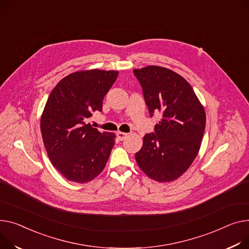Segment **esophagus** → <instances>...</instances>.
Instances as JSON below:
<instances>
[{
	"label": "esophagus",
	"mask_w": 249,
	"mask_h": 249,
	"mask_svg": "<svg viewBox=\"0 0 249 249\" xmlns=\"http://www.w3.org/2000/svg\"><path fill=\"white\" fill-rule=\"evenodd\" d=\"M116 135H117V137H118L119 140L122 141V140H124V139L127 137L128 134H127V133H124V132H120V131H119V132H117V134H116Z\"/></svg>",
	"instance_id": "obj_1"
}]
</instances>
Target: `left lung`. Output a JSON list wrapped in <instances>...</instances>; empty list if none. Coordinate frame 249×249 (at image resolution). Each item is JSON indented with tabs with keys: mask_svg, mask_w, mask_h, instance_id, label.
<instances>
[{
	"mask_svg": "<svg viewBox=\"0 0 249 249\" xmlns=\"http://www.w3.org/2000/svg\"><path fill=\"white\" fill-rule=\"evenodd\" d=\"M133 72L150 116L162 114L155 133L143 137L135 159L149 178L161 183L174 181L190 167L199 151L206 124L204 107L189 83L170 69L147 66Z\"/></svg>",
	"mask_w": 249,
	"mask_h": 249,
	"instance_id": "left-lung-1",
	"label": "left lung"
}]
</instances>
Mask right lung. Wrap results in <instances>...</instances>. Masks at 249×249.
<instances>
[{
    "instance_id": "right-lung-1",
    "label": "right lung",
    "mask_w": 249,
    "mask_h": 249,
    "mask_svg": "<svg viewBox=\"0 0 249 249\" xmlns=\"http://www.w3.org/2000/svg\"><path fill=\"white\" fill-rule=\"evenodd\" d=\"M118 71L82 70L66 76L50 93L41 133L53 166L69 181L87 183L100 174L116 135L93 128L88 119L101 111Z\"/></svg>"
}]
</instances>
